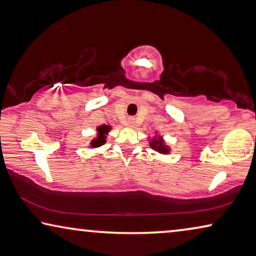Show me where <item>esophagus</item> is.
I'll return each mask as SVG.
<instances>
[{
  "instance_id": "34e87169",
  "label": "esophagus",
  "mask_w": 256,
  "mask_h": 256,
  "mask_svg": "<svg viewBox=\"0 0 256 256\" xmlns=\"http://www.w3.org/2000/svg\"><path fill=\"white\" fill-rule=\"evenodd\" d=\"M128 126H129V127H134V120H132V119L129 120L128 121Z\"/></svg>"
}]
</instances>
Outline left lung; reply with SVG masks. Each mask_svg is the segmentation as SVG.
I'll return each instance as SVG.
<instances>
[{
  "instance_id": "8db88e82",
  "label": "left lung",
  "mask_w": 256,
  "mask_h": 256,
  "mask_svg": "<svg viewBox=\"0 0 256 256\" xmlns=\"http://www.w3.org/2000/svg\"><path fill=\"white\" fill-rule=\"evenodd\" d=\"M149 146L152 148L154 150H156V151H158L159 154H170V146H168V144L165 143V140H164V138H162V136H160V135H156V136H154L152 138H150L149 137Z\"/></svg>"
}]
</instances>
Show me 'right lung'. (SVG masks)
Listing matches in <instances>:
<instances>
[{
    "instance_id": "add662e5",
    "label": "right lung",
    "mask_w": 256,
    "mask_h": 256,
    "mask_svg": "<svg viewBox=\"0 0 256 256\" xmlns=\"http://www.w3.org/2000/svg\"><path fill=\"white\" fill-rule=\"evenodd\" d=\"M110 129H112V127H110V124H102V126H99V127H97L98 135L91 140L90 146L91 148H99V146H104V144L106 143V135L108 134Z\"/></svg>"
}]
</instances>
